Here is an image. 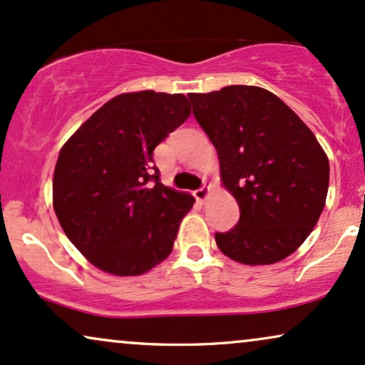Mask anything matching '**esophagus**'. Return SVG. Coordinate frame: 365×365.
Instances as JSON below:
<instances>
[{"label": "esophagus", "instance_id": "1", "mask_svg": "<svg viewBox=\"0 0 365 365\" xmlns=\"http://www.w3.org/2000/svg\"><path fill=\"white\" fill-rule=\"evenodd\" d=\"M192 195H195V197L197 201H200V203H203V201L206 200V197H208V195H210V190L208 187H200V190H196L195 192H192Z\"/></svg>", "mask_w": 365, "mask_h": 365}]
</instances>
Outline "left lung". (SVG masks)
Instances as JSON below:
<instances>
[{"label": "left lung", "instance_id": "obj_1", "mask_svg": "<svg viewBox=\"0 0 365 365\" xmlns=\"http://www.w3.org/2000/svg\"><path fill=\"white\" fill-rule=\"evenodd\" d=\"M218 152L223 186L240 208L232 230L215 233L227 257L247 265L286 259L325 208L330 165L312 130L276 94L227 86L187 94Z\"/></svg>", "mask_w": 365, "mask_h": 365}]
</instances>
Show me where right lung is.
<instances>
[{
	"mask_svg": "<svg viewBox=\"0 0 365 365\" xmlns=\"http://www.w3.org/2000/svg\"><path fill=\"white\" fill-rule=\"evenodd\" d=\"M190 113L184 94H118L58 152L52 186L57 220L101 271L138 276L173 250L195 197L160 182L154 148Z\"/></svg>",
	"mask_w": 365,
	"mask_h": 365,
	"instance_id": "right-lung-1",
	"label": "right lung"
}]
</instances>
